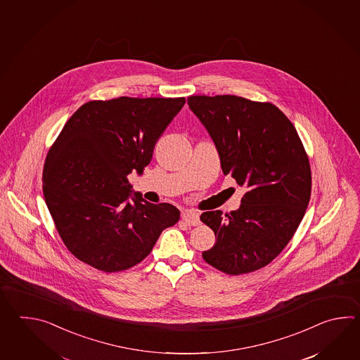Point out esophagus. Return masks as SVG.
Segmentation results:
<instances>
[{"instance_id": "34e87169", "label": "esophagus", "mask_w": 360, "mask_h": 360, "mask_svg": "<svg viewBox=\"0 0 360 360\" xmlns=\"http://www.w3.org/2000/svg\"><path fill=\"white\" fill-rule=\"evenodd\" d=\"M181 217H183L184 221L185 224H188L189 226H197L200 224V220H199V214L197 212H194V211H185L181 214Z\"/></svg>"}]
</instances>
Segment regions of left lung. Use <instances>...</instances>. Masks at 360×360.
Wrapping results in <instances>:
<instances>
[{
  "label": "left lung",
  "mask_w": 360,
  "mask_h": 360,
  "mask_svg": "<svg viewBox=\"0 0 360 360\" xmlns=\"http://www.w3.org/2000/svg\"><path fill=\"white\" fill-rule=\"evenodd\" d=\"M229 175L245 195L237 211H208L200 221L216 243L202 253L230 276L252 273L282 252L299 228L311 194V171L297 131L271 103L236 95L188 98Z\"/></svg>",
  "instance_id": "left-lung-1"
}]
</instances>
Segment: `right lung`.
Masks as SVG:
<instances>
[{
    "label": "right lung",
    "mask_w": 360,
    "mask_h": 360,
    "mask_svg": "<svg viewBox=\"0 0 360 360\" xmlns=\"http://www.w3.org/2000/svg\"><path fill=\"white\" fill-rule=\"evenodd\" d=\"M185 98L91 100L78 108L49 149L42 188L69 252L105 273L138 265L180 211L135 193L129 174L150 163L157 140Z\"/></svg>",
    "instance_id": "add662e5"
}]
</instances>
